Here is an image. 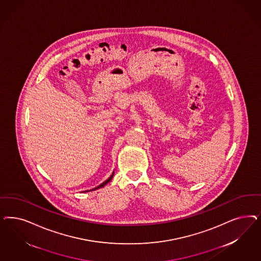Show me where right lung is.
Returning <instances> with one entry per match:
<instances>
[{
    "mask_svg": "<svg viewBox=\"0 0 261 261\" xmlns=\"http://www.w3.org/2000/svg\"><path fill=\"white\" fill-rule=\"evenodd\" d=\"M113 175H114V172H113V173H112V175H111V176H110V177H109V178H108V179H107V180H106V181H105V182H102V184H101V185H99V186H97V187H95V188H93V189H91V190H96V189H99V188H101V187H103V186H105V185H108V184H109V182H110V180H111V179H112V177H113ZM91 190H89V191H91ZM84 192H85V191H84Z\"/></svg>",
    "mask_w": 261,
    "mask_h": 261,
    "instance_id": "obj_1",
    "label": "right lung"
}]
</instances>
